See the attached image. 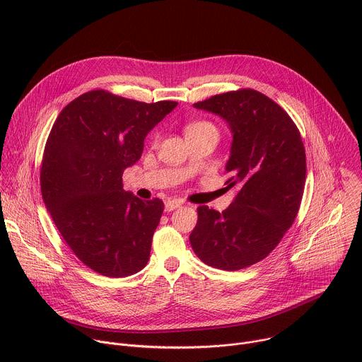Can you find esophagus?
Wrapping results in <instances>:
<instances>
[{
  "label": "esophagus",
  "mask_w": 362,
  "mask_h": 362,
  "mask_svg": "<svg viewBox=\"0 0 362 362\" xmlns=\"http://www.w3.org/2000/svg\"><path fill=\"white\" fill-rule=\"evenodd\" d=\"M180 204H182V202H179L176 199H168L165 202V209H166V212H172V211L180 208Z\"/></svg>",
  "instance_id": "1"
}]
</instances>
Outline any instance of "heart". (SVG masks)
<instances>
[{
	"label": "heart",
	"instance_id": "obj_1",
	"mask_svg": "<svg viewBox=\"0 0 362 362\" xmlns=\"http://www.w3.org/2000/svg\"><path fill=\"white\" fill-rule=\"evenodd\" d=\"M202 127H214L212 124H209V123H204V122H199V123H193V124H190L189 127H187V132L189 130H196V129H202Z\"/></svg>",
	"mask_w": 362,
	"mask_h": 362
}]
</instances>
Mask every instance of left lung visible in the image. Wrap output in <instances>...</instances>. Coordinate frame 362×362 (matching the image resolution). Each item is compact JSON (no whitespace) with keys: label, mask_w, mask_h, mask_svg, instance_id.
Listing matches in <instances>:
<instances>
[{"label":"left lung","mask_w":362,"mask_h":362,"mask_svg":"<svg viewBox=\"0 0 362 362\" xmlns=\"http://www.w3.org/2000/svg\"><path fill=\"white\" fill-rule=\"evenodd\" d=\"M193 107L228 123L226 185L238 193L222 214L199 206L189 240L206 265L239 271L267 257L293 223L306 177L303 143L288 113L252 88L218 94Z\"/></svg>","instance_id":"obj_1"}]
</instances>
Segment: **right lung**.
Returning <instances> with one entry per match:
<instances>
[{
	"label": "right lung",
	"mask_w": 362,
	"mask_h": 362,
	"mask_svg": "<svg viewBox=\"0 0 362 362\" xmlns=\"http://www.w3.org/2000/svg\"><path fill=\"white\" fill-rule=\"evenodd\" d=\"M176 106L93 90L69 103L49 132L40 173L45 208L74 255L100 275L129 276L147 265L165 204L126 192L122 176Z\"/></svg>",
	"instance_id": "right-lung-1"
}]
</instances>
